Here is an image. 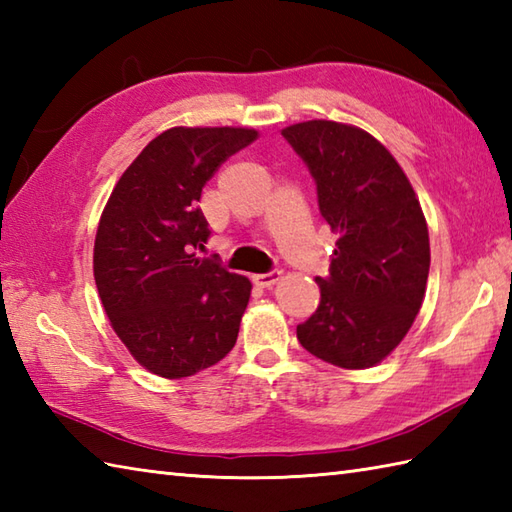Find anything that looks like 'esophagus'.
<instances>
[{
	"label": "esophagus",
	"mask_w": 512,
	"mask_h": 512,
	"mask_svg": "<svg viewBox=\"0 0 512 512\" xmlns=\"http://www.w3.org/2000/svg\"><path fill=\"white\" fill-rule=\"evenodd\" d=\"M279 279H281L279 270H273V273H264V275H253L255 286L259 288H273Z\"/></svg>",
	"instance_id": "obj_1"
}]
</instances>
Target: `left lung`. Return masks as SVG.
<instances>
[{
    "label": "left lung",
    "instance_id": "obj_1",
    "mask_svg": "<svg viewBox=\"0 0 512 512\" xmlns=\"http://www.w3.org/2000/svg\"><path fill=\"white\" fill-rule=\"evenodd\" d=\"M281 134L308 165L319 211L339 235L330 277H317L319 308L297 325V339L325 363L374 367L405 339L427 290L429 228L418 195L361 127L314 118Z\"/></svg>",
    "mask_w": 512,
    "mask_h": 512
}]
</instances>
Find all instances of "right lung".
Listing matches in <instances>:
<instances>
[{
	"label": "right lung",
	"instance_id": "right-lung-1",
	"mask_svg": "<svg viewBox=\"0 0 512 512\" xmlns=\"http://www.w3.org/2000/svg\"><path fill=\"white\" fill-rule=\"evenodd\" d=\"M248 127H171L118 178L94 239V279L112 330L138 365L187 378L233 350L250 281L198 257L211 237L198 209Z\"/></svg>",
	"mask_w": 512,
	"mask_h": 512
}]
</instances>
